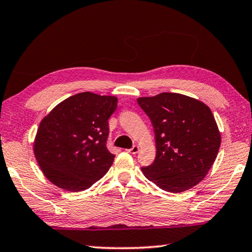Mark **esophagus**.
Instances as JSON below:
<instances>
[{
    "instance_id": "esophagus-1",
    "label": "esophagus",
    "mask_w": 252,
    "mask_h": 252,
    "mask_svg": "<svg viewBox=\"0 0 252 252\" xmlns=\"http://www.w3.org/2000/svg\"><path fill=\"white\" fill-rule=\"evenodd\" d=\"M127 151H129L131 155H136V153L139 152V147L138 146H133L131 149H129V150H127Z\"/></svg>"
}]
</instances>
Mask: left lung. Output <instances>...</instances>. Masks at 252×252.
<instances>
[{
	"instance_id": "1",
	"label": "left lung",
	"mask_w": 252,
	"mask_h": 252,
	"mask_svg": "<svg viewBox=\"0 0 252 252\" xmlns=\"http://www.w3.org/2000/svg\"><path fill=\"white\" fill-rule=\"evenodd\" d=\"M150 118L157 155L142 168L147 179L168 192H183L202 181L218 155L221 134L210 108L180 93L139 97Z\"/></svg>"
}]
</instances>
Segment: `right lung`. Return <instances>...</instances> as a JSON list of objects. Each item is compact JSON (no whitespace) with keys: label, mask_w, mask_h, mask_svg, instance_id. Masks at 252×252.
Segmentation results:
<instances>
[{"label":"right lung","mask_w":252,"mask_h":252,"mask_svg":"<svg viewBox=\"0 0 252 252\" xmlns=\"http://www.w3.org/2000/svg\"><path fill=\"white\" fill-rule=\"evenodd\" d=\"M117 106L116 96L82 92L62 101L42 119L33 151L53 185L79 192L108 172L114 160L106 148L108 120Z\"/></svg>","instance_id":"add662e5"}]
</instances>
